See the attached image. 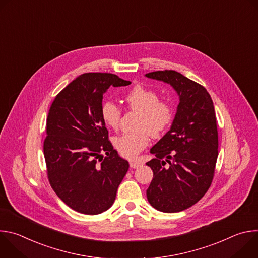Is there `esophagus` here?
<instances>
[{
  "mask_svg": "<svg viewBox=\"0 0 258 258\" xmlns=\"http://www.w3.org/2000/svg\"><path fill=\"white\" fill-rule=\"evenodd\" d=\"M130 165L132 168H138L140 166L143 165V163L140 161V160H136V161H131L130 162Z\"/></svg>",
  "mask_w": 258,
  "mask_h": 258,
  "instance_id": "obj_1",
  "label": "esophagus"
}]
</instances>
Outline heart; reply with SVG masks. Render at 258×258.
Wrapping results in <instances>:
<instances>
[{"instance_id": "obj_1", "label": "heart", "mask_w": 258, "mask_h": 258, "mask_svg": "<svg viewBox=\"0 0 258 258\" xmlns=\"http://www.w3.org/2000/svg\"><path fill=\"white\" fill-rule=\"evenodd\" d=\"M128 108L140 112L136 128L139 131L123 134L114 139V146L125 158L136 157L149 144L150 135L160 136L172 120V108L169 103L160 101L158 94L142 85L135 86L125 96ZM104 123L117 130L121 117V109L113 101H106L101 107Z\"/></svg>"}]
</instances>
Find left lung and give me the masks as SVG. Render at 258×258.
<instances>
[{
    "label": "left lung",
    "mask_w": 258,
    "mask_h": 258,
    "mask_svg": "<svg viewBox=\"0 0 258 258\" xmlns=\"http://www.w3.org/2000/svg\"><path fill=\"white\" fill-rule=\"evenodd\" d=\"M145 77L170 85L179 99L169 131L150 149L155 158L146 163L153 170L147 199L159 211H182L204 196L213 178L218 155L213 102L204 87L177 71Z\"/></svg>",
    "instance_id": "obj_1"
}]
</instances>
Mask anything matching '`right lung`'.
<instances>
[{
    "label": "right lung",
    "instance_id": "obj_1",
    "mask_svg": "<svg viewBox=\"0 0 258 258\" xmlns=\"http://www.w3.org/2000/svg\"><path fill=\"white\" fill-rule=\"evenodd\" d=\"M131 84L112 73H85L51 105L44 142L48 178L57 196L78 212L95 215L111 207L128 170L108 140L101 107L110 87Z\"/></svg>",
    "mask_w": 258,
    "mask_h": 258
}]
</instances>
